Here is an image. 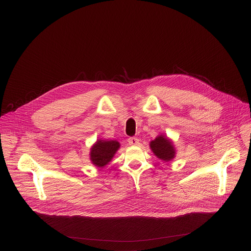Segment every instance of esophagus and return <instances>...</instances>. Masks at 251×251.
<instances>
[{
	"label": "esophagus",
	"instance_id": "esophagus-1",
	"mask_svg": "<svg viewBox=\"0 0 251 251\" xmlns=\"http://www.w3.org/2000/svg\"><path fill=\"white\" fill-rule=\"evenodd\" d=\"M128 144L130 146H138L139 145V140L135 137H132V138H129L128 139Z\"/></svg>",
	"mask_w": 251,
	"mask_h": 251
}]
</instances>
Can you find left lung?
Here are the masks:
<instances>
[{
	"instance_id": "obj_1",
	"label": "left lung",
	"mask_w": 251,
	"mask_h": 251,
	"mask_svg": "<svg viewBox=\"0 0 251 251\" xmlns=\"http://www.w3.org/2000/svg\"><path fill=\"white\" fill-rule=\"evenodd\" d=\"M150 148L153 154L162 161H172L176 155V149L173 140L163 134H159L150 142Z\"/></svg>"
}]
</instances>
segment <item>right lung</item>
I'll return each instance as SVG.
<instances>
[{
	"instance_id": "obj_1",
	"label": "right lung",
	"mask_w": 251,
	"mask_h": 251,
	"mask_svg": "<svg viewBox=\"0 0 251 251\" xmlns=\"http://www.w3.org/2000/svg\"><path fill=\"white\" fill-rule=\"evenodd\" d=\"M120 148V143L116 140L99 139L91 148L90 159L99 169L104 168L115 155Z\"/></svg>"
}]
</instances>
